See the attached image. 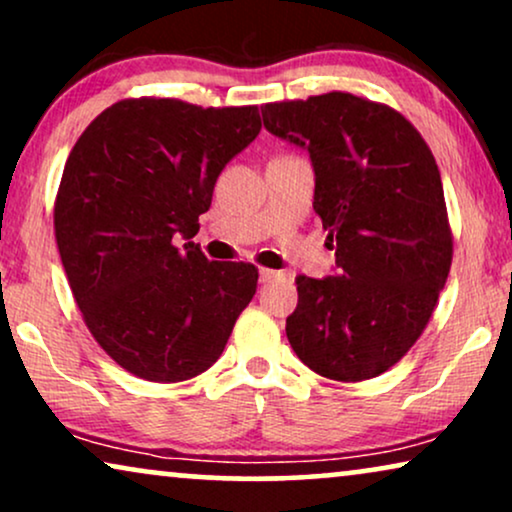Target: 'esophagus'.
Listing matches in <instances>:
<instances>
[{
  "label": "esophagus",
  "instance_id": "esophagus-1",
  "mask_svg": "<svg viewBox=\"0 0 512 512\" xmlns=\"http://www.w3.org/2000/svg\"><path fill=\"white\" fill-rule=\"evenodd\" d=\"M258 277H261L263 284H270V282H275V279H279L282 275H279V272H275V270L261 268V272H258Z\"/></svg>",
  "mask_w": 512,
  "mask_h": 512
}]
</instances>
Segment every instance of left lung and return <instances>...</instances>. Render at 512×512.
Wrapping results in <instances>:
<instances>
[{"label":"left lung","mask_w":512,"mask_h":512,"mask_svg":"<svg viewBox=\"0 0 512 512\" xmlns=\"http://www.w3.org/2000/svg\"><path fill=\"white\" fill-rule=\"evenodd\" d=\"M270 135L310 153L314 212L335 275L296 277L286 338L314 373L359 382L389 370L429 324L452 265L443 181L415 125L349 93L261 107Z\"/></svg>","instance_id":"left-lung-1"}]
</instances>
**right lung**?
Segmentation results:
<instances>
[{"instance_id":"1","label":"right lung","mask_w":512,"mask_h":512,"mask_svg":"<svg viewBox=\"0 0 512 512\" xmlns=\"http://www.w3.org/2000/svg\"><path fill=\"white\" fill-rule=\"evenodd\" d=\"M258 132V107L142 97L104 109L69 153L55 240L88 331L128 373H205L254 298V265L207 261L191 240L223 167Z\"/></svg>"}]
</instances>
